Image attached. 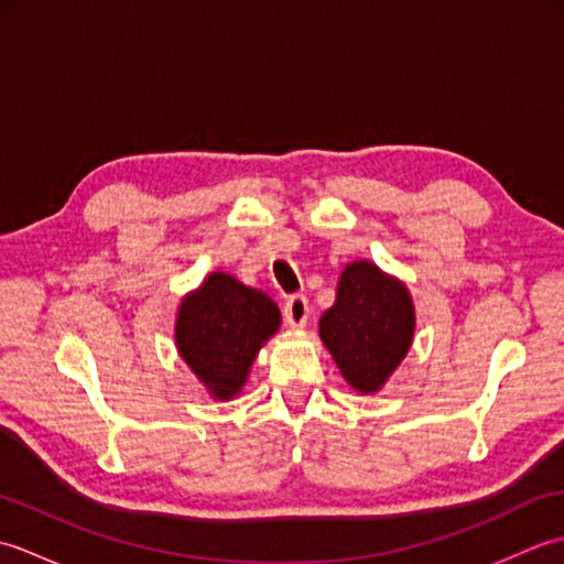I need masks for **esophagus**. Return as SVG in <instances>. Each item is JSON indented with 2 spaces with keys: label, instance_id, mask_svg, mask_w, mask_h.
Returning a JSON list of instances; mask_svg holds the SVG:
<instances>
[{
  "label": "esophagus",
  "instance_id": "34e87169",
  "mask_svg": "<svg viewBox=\"0 0 564 564\" xmlns=\"http://www.w3.org/2000/svg\"><path fill=\"white\" fill-rule=\"evenodd\" d=\"M283 315H285V322H289V325H291L293 329H297V327H305V325H307V319H310V305H307V297H305V295H301V293L291 295L289 301H285V305H283Z\"/></svg>",
  "mask_w": 564,
  "mask_h": 564
}]
</instances>
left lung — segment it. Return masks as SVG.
<instances>
[{
	"mask_svg": "<svg viewBox=\"0 0 564 564\" xmlns=\"http://www.w3.org/2000/svg\"><path fill=\"white\" fill-rule=\"evenodd\" d=\"M414 303L402 281L370 261L341 271L337 301L319 319V337L346 382L378 392L402 364L414 339Z\"/></svg>",
	"mask_w": 564,
	"mask_h": 564,
	"instance_id": "1",
	"label": "left lung"
}]
</instances>
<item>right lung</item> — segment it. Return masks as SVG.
<instances>
[{
  "label": "right lung",
  "instance_id": "right-lung-1",
  "mask_svg": "<svg viewBox=\"0 0 564 564\" xmlns=\"http://www.w3.org/2000/svg\"><path fill=\"white\" fill-rule=\"evenodd\" d=\"M281 327L267 293L213 271L176 313V349L215 400H232L245 388L259 349Z\"/></svg>",
  "mask_w": 564,
  "mask_h": 564
}]
</instances>
